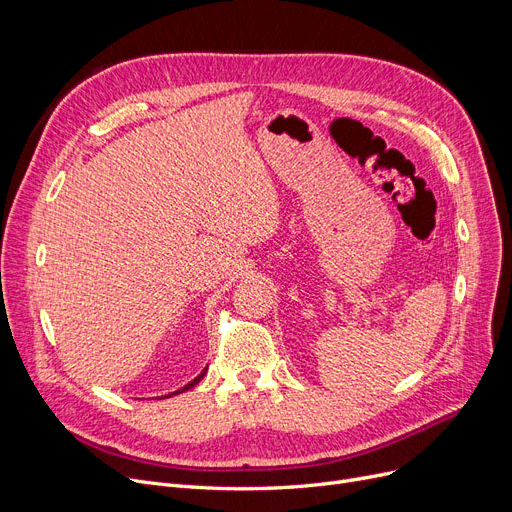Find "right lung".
<instances>
[{
	"mask_svg": "<svg viewBox=\"0 0 512 512\" xmlns=\"http://www.w3.org/2000/svg\"><path fill=\"white\" fill-rule=\"evenodd\" d=\"M205 371H207V369H203V371L197 375V378H195L191 384H186L184 388H180V390H176V392H172V394H180V392H184V390H188V388H193L195 384H199V382H201V378H203V375H205ZM172 394H170V396H172Z\"/></svg>",
	"mask_w": 512,
	"mask_h": 512,
	"instance_id": "obj_1",
	"label": "right lung"
}]
</instances>
